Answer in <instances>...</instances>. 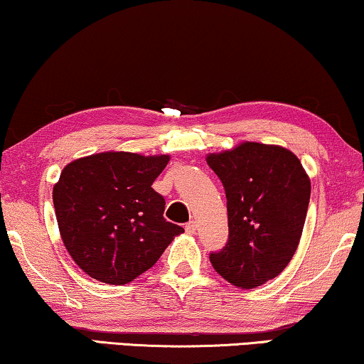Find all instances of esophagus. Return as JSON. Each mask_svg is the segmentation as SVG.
Instances as JSON below:
<instances>
[{
	"label": "esophagus",
	"mask_w": 364,
	"mask_h": 364,
	"mask_svg": "<svg viewBox=\"0 0 364 364\" xmlns=\"http://www.w3.org/2000/svg\"><path fill=\"white\" fill-rule=\"evenodd\" d=\"M184 229H186V232H189V234H194L196 232V223L194 221H189L186 226H184Z\"/></svg>",
	"instance_id": "obj_1"
}]
</instances>
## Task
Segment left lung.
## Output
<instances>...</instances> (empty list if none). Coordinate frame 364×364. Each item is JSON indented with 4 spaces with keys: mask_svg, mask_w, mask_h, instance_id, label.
<instances>
[{
    "mask_svg": "<svg viewBox=\"0 0 364 364\" xmlns=\"http://www.w3.org/2000/svg\"><path fill=\"white\" fill-rule=\"evenodd\" d=\"M208 165L228 198L229 239L209 254L229 284L254 289L277 277L294 257L310 203V180L282 146L245 141L213 153Z\"/></svg>",
    "mask_w": 364,
    "mask_h": 364,
    "instance_id": "1",
    "label": "left lung"
}]
</instances>
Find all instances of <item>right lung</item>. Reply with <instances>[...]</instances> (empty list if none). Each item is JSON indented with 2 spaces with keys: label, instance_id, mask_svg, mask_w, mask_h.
<instances>
[{
  "label": "right lung",
  "instance_id": "obj_1",
  "mask_svg": "<svg viewBox=\"0 0 364 364\" xmlns=\"http://www.w3.org/2000/svg\"><path fill=\"white\" fill-rule=\"evenodd\" d=\"M168 155L97 153L69 163L53 191L60 237L74 262L104 284L132 282L184 229L163 218L151 188Z\"/></svg>",
  "mask_w": 364,
  "mask_h": 364
}]
</instances>
